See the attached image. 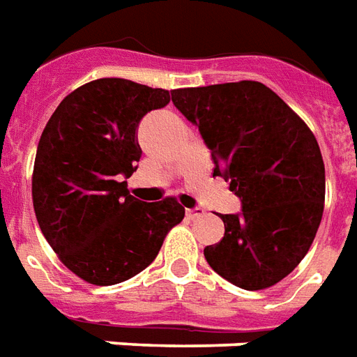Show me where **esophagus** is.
<instances>
[{
	"instance_id": "obj_1",
	"label": "esophagus",
	"mask_w": 357,
	"mask_h": 357,
	"mask_svg": "<svg viewBox=\"0 0 357 357\" xmlns=\"http://www.w3.org/2000/svg\"><path fill=\"white\" fill-rule=\"evenodd\" d=\"M185 215L187 219H199L204 215V210H200V208H187Z\"/></svg>"
}]
</instances>
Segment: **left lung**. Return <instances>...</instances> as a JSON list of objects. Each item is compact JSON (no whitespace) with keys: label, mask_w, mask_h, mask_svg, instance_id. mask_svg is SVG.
<instances>
[{"label":"left lung","mask_w":357,"mask_h":357,"mask_svg":"<svg viewBox=\"0 0 357 357\" xmlns=\"http://www.w3.org/2000/svg\"><path fill=\"white\" fill-rule=\"evenodd\" d=\"M172 102L231 181L242 212L221 215L225 236L206 245L213 271L257 291L284 280L310 250L326 200V168L312 130L257 81L172 91Z\"/></svg>","instance_id":"8db88e82"}]
</instances>
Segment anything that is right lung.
<instances>
[{
	"label": "right lung",
	"mask_w": 357,
	"mask_h": 357,
	"mask_svg": "<svg viewBox=\"0 0 357 357\" xmlns=\"http://www.w3.org/2000/svg\"><path fill=\"white\" fill-rule=\"evenodd\" d=\"M168 102L165 89L96 79L60 102L39 138L31 178L39 229L89 284L113 286L142 273L185 215L172 197L134 199L125 181L142 157L139 121Z\"/></svg>",
	"instance_id": "obj_1"
}]
</instances>
